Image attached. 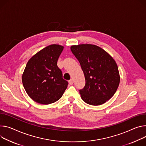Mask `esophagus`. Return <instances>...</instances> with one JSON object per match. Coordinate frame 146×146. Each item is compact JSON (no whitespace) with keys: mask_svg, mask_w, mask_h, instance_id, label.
<instances>
[{"mask_svg":"<svg viewBox=\"0 0 146 146\" xmlns=\"http://www.w3.org/2000/svg\"><path fill=\"white\" fill-rule=\"evenodd\" d=\"M69 83L70 85H72L73 84V80H72V79H70V80H69Z\"/></svg>","mask_w":146,"mask_h":146,"instance_id":"obj_1","label":"esophagus"}]
</instances>
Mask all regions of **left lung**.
I'll return each mask as SVG.
<instances>
[{
    "label": "left lung",
    "instance_id": "8db88e82",
    "mask_svg": "<svg viewBox=\"0 0 146 146\" xmlns=\"http://www.w3.org/2000/svg\"><path fill=\"white\" fill-rule=\"evenodd\" d=\"M70 49L84 74L85 86L79 90L82 100L91 105H100L108 101L115 94L120 82L114 59L94 45H73Z\"/></svg>",
    "mask_w": 146,
    "mask_h": 146
}]
</instances>
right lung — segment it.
Wrapping results in <instances>:
<instances>
[{
  "instance_id": "right-lung-1",
  "label": "right lung",
  "mask_w": 146,
  "mask_h": 146,
  "mask_svg": "<svg viewBox=\"0 0 146 146\" xmlns=\"http://www.w3.org/2000/svg\"><path fill=\"white\" fill-rule=\"evenodd\" d=\"M63 46L49 45L34 55L27 62L22 76L25 91L36 102L47 105L59 100L67 88L57 62Z\"/></svg>"
}]
</instances>
